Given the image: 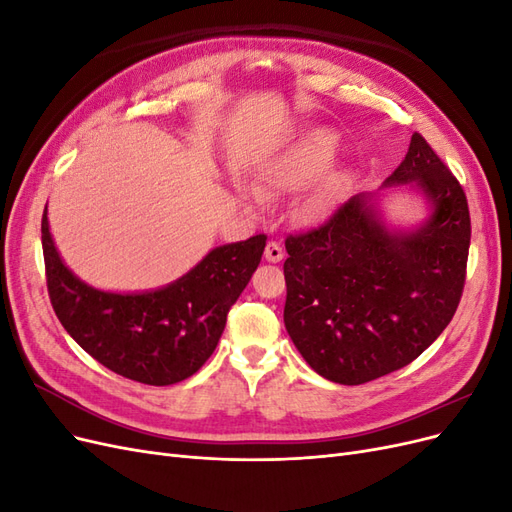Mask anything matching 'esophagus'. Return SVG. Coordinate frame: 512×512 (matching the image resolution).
<instances>
[{
	"label": "esophagus",
	"instance_id": "esophagus-1",
	"mask_svg": "<svg viewBox=\"0 0 512 512\" xmlns=\"http://www.w3.org/2000/svg\"><path fill=\"white\" fill-rule=\"evenodd\" d=\"M265 258H267L269 262H280V260L284 258L282 245H280V243H275V241H269V243H267V247H265Z\"/></svg>",
	"mask_w": 512,
	"mask_h": 512
}]
</instances>
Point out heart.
Returning a JSON list of instances; mask_svg holds the SVG:
<instances>
[{
  "label": "heart",
  "mask_w": 512,
  "mask_h": 512,
  "mask_svg": "<svg viewBox=\"0 0 512 512\" xmlns=\"http://www.w3.org/2000/svg\"><path fill=\"white\" fill-rule=\"evenodd\" d=\"M339 149H342V143H339V136L335 132L324 128L307 130L292 145H288L280 156H275L260 168V188L267 194L299 192L333 164ZM348 190V170H329V173H325L301 198L297 209L299 218L307 224L329 220L339 209V205L344 203ZM243 196L254 209H262L267 203L265 196L254 188H245Z\"/></svg>",
  "instance_id": "obj_1"
}]
</instances>
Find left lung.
<instances>
[{"label": "left lung", "instance_id": "obj_1", "mask_svg": "<svg viewBox=\"0 0 512 512\" xmlns=\"http://www.w3.org/2000/svg\"><path fill=\"white\" fill-rule=\"evenodd\" d=\"M410 185L431 205L414 230H389L374 196L356 194L318 228L286 239L284 324L316 374L365 384L423 354L453 320L466 284V192L414 132L384 188Z\"/></svg>", "mask_w": 512, "mask_h": 512}]
</instances>
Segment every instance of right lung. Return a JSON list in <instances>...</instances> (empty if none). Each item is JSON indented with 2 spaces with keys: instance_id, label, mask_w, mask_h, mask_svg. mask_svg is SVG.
I'll return each mask as SVG.
<instances>
[{
  "instance_id": "add662e5",
  "label": "right lung",
  "mask_w": 512,
  "mask_h": 512,
  "mask_svg": "<svg viewBox=\"0 0 512 512\" xmlns=\"http://www.w3.org/2000/svg\"><path fill=\"white\" fill-rule=\"evenodd\" d=\"M267 235L220 245L173 284L147 292H106L81 282L61 260L46 209V288L59 322L98 363L151 386L175 384L205 365L226 316L250 282Z\"/></svg>"
}]
</instances>
